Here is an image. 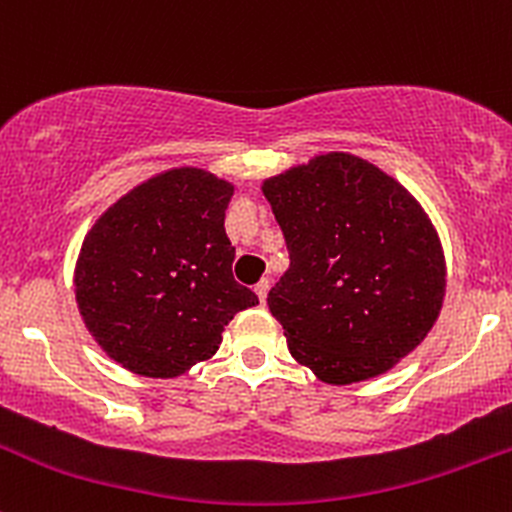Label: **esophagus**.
<instances>
[{"label":"esophagus","instance_id":"esophagus-1","mask_svg":"<svg viewBox=\"0 0 512 512\" xmlns=\"http://www.w3.org/2000/svg\"><path fill=\"white\" fill-rule=\"evenodd\" d=\"M267 292H270V282H267V280H260V282H257V285H255V294H257V297H260V302H262V304H265Z\"/></svg>","mask_w":512,"mask_h":512}]
</instances>
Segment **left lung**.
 <instances>
[{
  "label": "left lung",
  "mask_w": 512,
  "mask_h": 512,
  "mask_svg": "<svg viewBox=\"0 0 512 512\" xmlns=\"http://www.w3.org/2000/svg\"><path fill=\"white\" fill-rule=\"evenodd\" d=\"M262 193L289 252L267 294L289 354L342 386L414 352L446 292L441 242L414 195L349 153L289 168Z\"/></svg>",
  "instance_id": "obj_1"
}]
</instances>
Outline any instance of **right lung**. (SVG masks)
<instances>
[{
  "mask_svg": "<svg viewBox=\"0 0 512 512\" xmlns=\"http://www.w3.org/2000/svg\"><path fill=\"white\" fill-rule=\"evenodd\" d=\"M232 185L175 168L123 195L86 235L76 302L103 352L126 369L173 379L210 359L223 327L255 307L232 277L225 235Z\"/></svg>",
  "mask_w": 512,
  "mask_h": 512,
  "instance_id": "obj_1",
  "label": "right lung"
}]
</instances>
